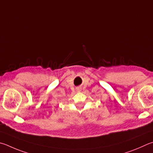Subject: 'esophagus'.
<instances>
[{
	"label": "esophagus",
	"instance_id": "esophagus-1",
	"mask_svg": "<svg viewBox=\"0 0 153 153\" xmlns=\"http://www.w3.org/2000/svg\"><path fill=\"white\" fill-rule=\"evenodd\" d=\"M79 90H80V89H79Z\"/></svg>",
	"mask_w": 153,
	"mask_h": 153
}]
</instances>
